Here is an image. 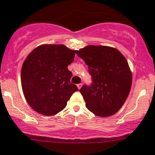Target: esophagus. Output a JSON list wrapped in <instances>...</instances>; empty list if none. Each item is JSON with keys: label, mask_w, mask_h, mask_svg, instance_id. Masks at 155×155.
<instances>
[{"label": "esophagus", "mask_w": 155, "mask_h": 155, "mask_svg": "<svg viewBox=\"0 0 155 155\" xmlns=\"http://www.w3.org/2000/svg\"><path fill=\"white\" fill-rule=\"evenodd\" d=\"M82 83H79V84H78V85H77L78 89H80L81 87H82Z\"/></svg>", "instance_id": "esophagus-1"}]
</instances>
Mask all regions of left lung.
Segmentation results:
<instances>
[{"label":"left lung","instance_id":"1","mask_svg":"<svg viewBox=\"0 0 155 155\" xmlns=\"http://www.w3.org/2000/svg\"><path fill=\"white\" fill-rule=\"evenodd\" d=\"M87 65L91 86L79 90L87 109L99 117L116 113L126 101L132 85V73L125 57L117 48L89 45L76 50Z\"/></svg>","mask_w":155,"mask_h":155}]
</instances>
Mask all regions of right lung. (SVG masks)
Segmentation results:
<instances>
[{"mask_svg":"<svg viewBox=\"0 0 155 155\" xmlns=\"http://www.w3.org/2000/svg\"><path fill=\"white\" fill-rule=\"evenodd\" d=\"M75 51L62 44H43L27 56L21 71L23 94L30 107L46 116L56 115L67 106L78 87L70 82L69 64Z\"/></svg>","mask_w":155,"mask_h":155,"instance_id":"obj_1","label":"right lung"}]
</instances>
